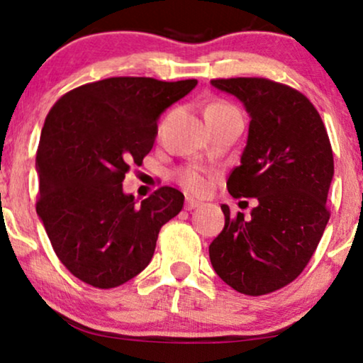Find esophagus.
<instances>
[{"label":"esophagus","instance_id":"34e87169","mask_svg":"<svg viewBox=\"0 0 363 363\" xmlns=\"http://www.w3.org/2000/svg\"><path fill=\"white\" fill-rule=\"evenodd\" d=\"M198 206H201L200 201L193 200V198H186V201H185V210L191 211V210H195V208H198Z\"/></svg>","mask_w":363,"mask_h":363}]
</instances>
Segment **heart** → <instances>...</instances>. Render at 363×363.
Instances as JSON below:
<instances>
[{"instance_id": "b5f03b06", "label": "heart", "mask_w": 363, "mask_h": 363, "mask_svg": "<svg viewBox=\"0 0 363 363\" xmlns=\"http://www.w3.org/2000/svg\"><path fill=\"white\" fill-rule=\"evenodd\" d=\"M233 108L235 107L228 102H223V101L211 102L210 106L206 107L205 117L215 112L233 111ZM177 180L180 182L182 186H185L188 191L195 193V195H205V193H208V190H210V178H208L200 168H195V167L182 168V170H178L177 173Z\"/></svg>"}]
</instances>
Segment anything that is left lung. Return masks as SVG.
Listing matches in <instances>:
<instances>
[{"instance_id": "obj_1", "label": "left lung", "mask_w": 363, "mask_h": 363, "mask_svg": "<svg viewBox=\"0 0 363 363\" xmlns=\"http://www.w3.org/2000/svg\"><path fill=\"white\" fill-rule=\"evenodd\" d=\"M250 112L247 143L228 178L233 198H256L251 218L231 216L210 245L216 274L246 296L271 294L309 264L330 218L334 155L325 125L304 94L264 77L213 79Z\"/></svg>"}]
</instances>
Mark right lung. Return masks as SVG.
<instances>
[{
	"instance_id": "add662e5",
	"label": "right lung",
	"mask_w": 363,
	"mask_h": 363,
	"mask_svg": "<svg viewBox=\"0 0 363 363\" xmlns=\"http://www.w3.org/2000/svg\"><path fill=\"white\" fill-rule=\"evenodd\" d=\"M198 84L108 77L64 94L36 153V211L59 261L99 289L125 284L150 262L160 228L182 211V191L160 186L137 205L122 182L142 165L160 113Z\"/></svg>"
}]
</instances>
